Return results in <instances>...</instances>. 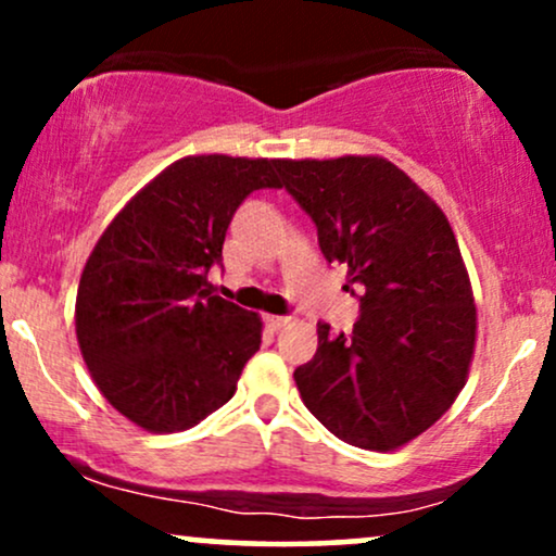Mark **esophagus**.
Returning <instances> with one entry per match:
<instances>
[{
    "mask_svg": "<svg viewBox=\"0 0 556 556\" xmlns=\"http://www.w3.org/2000/svg\"><path fill=\"white\" fill-rule=\"evenodd\" d=\"M266 324H269L271 331H282L285 327H290L292 318L290 316H266Z\"/></svg>",
    "mask_w": 556,
    "mask_h": 556,
    "instance_id": "34e87169",
    "label": "esophagus"
}]
</instances>
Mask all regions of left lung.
I'll use <instances>...</instances> for the list:
<instances>
[{"mask_svg": "<svg viewBox=\"0 0 556 556\" xmlns=\"http://www.w3.org/2000/svg\"><path fill=\"white\" fill-rule=\"evenodd\" d=\"M277 169L361 298L350 334L318 324L314 361L295 368L300 397L342 442L400 450L450 410L473 361L476 303L455 232L384 156L279 159Z\"/></svg>", "mask_w": 556, "mask_h": 556, "instance_id": "left-lung-1", "label": "left lung"}]
</instances>
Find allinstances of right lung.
Segmentation results:
<instances>
[{
	"label": "right lung",
	"mask_w": 556,
	"mask_h": 556,
	"mask_svg": "<svg viewBox=\"0 0 556 556\" xmlns=\"http://www.w3.org/2000/svg\"><path fill=\"white\" fill-rule=\"evenodd\" d=\"M279 159L185 156L104 229L75 298L83 361L114 410L151 433L219 410L261 344L258 314L214 295L208 269L253 190L279 188Z\"/></svg>",
	"instance_id": "add662e5"
}]
</instances>
